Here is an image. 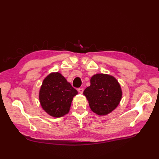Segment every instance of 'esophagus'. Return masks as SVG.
<instances>
[{
  "label": "esophagus",
  "instance_id": "esophagus-1",
  "mask_svg": "<svg viewBox=\"0 0 159 159\" xmlns=\"http://www.w3.org/2000/svg\"><path fill=\"white\" fill-rule=\"evenodd\" d=\"M78 91V92L80 93L81 94V93H83V92H84V89L83 88H79Z\"/></svg>",
  "mask_w": 159,
  "mask_h": 159
}]
</instances>
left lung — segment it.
Masks as SVG:
<instances>
[{"label":"left lung","mask_w":159,"mask_h":159,"mask_svg":"<svg viewBox=\"0 0 159 159\" xmlns=\"http://www.w3.org/2000/svg\"><path fill=\"white\" fill-rule=\"evenodd\" d=\"M90 84L84 90V95L93 113L102 116L116 109L122 98V90L115 77L97 74L91 77Z\"/></svg>","instance_id":"8db88e82"}]
</instances>
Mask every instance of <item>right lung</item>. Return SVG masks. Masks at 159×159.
<instances>
[{"mask_svg": "<svg viewBox=\"0 0 159 159\" xmlns=\"http://www.w3.org/2000/svg\"><path fill=\"white\" fill-rule=\"evenodd\" d=\"M78 91L58 72H52L43 80L39 91L42 109L50 116L61 117L68 114Z\"/></svg>", "mask_w": 159, "mask_h": 159, "instance_id": "right-lung-1", "label": "right lung"}]
</instances>
